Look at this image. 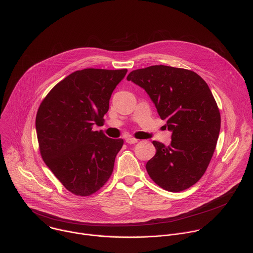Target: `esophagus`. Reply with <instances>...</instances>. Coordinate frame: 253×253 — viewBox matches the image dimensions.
Returning <instances> with one entry per match:
<instances>
[{"mask_svg":"<svg viewBox=\"0 0 253 253\" xmlns=\"http://www.w3.org/2000/svg\"><path fill=\"white\" fill-rule=\"evenodd\" d=\"M126 142H127L128 144H135V143L138 142V140L135 139V138H133V137H128V138L126 139Z\"/></svg>","mask_w":253,"mask_h":253,"instance_id":"obj_1","label":"esophagus"}]
</instances>
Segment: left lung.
<instances>
[{
  "label": "left lung",
  "instance_id": "obj_1",
  "mask_svg": "<svg viewBox=\"0 0 253 253\" xmlns=\"http://www.w3.org/2000/svg\"><path fill=\"white\" fill-rule=\"evenodd\" d=\"M127 80L146 91L172 132L169 146L153 141L149 176L167 191L189 188L206 171L220 131V113L208 85L193 71L164 65L134 70Z\"/></svg>",
  "mask_w": 253,
  "mask_h": 253
}]
</instances>
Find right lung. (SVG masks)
Masks as SVG:
<instances>
[{
	"label": "right lung",
	"instance_id": "obj_1",
	"mask_svg": "<svg viewBox=\"0 0 253 253\" xmlns=\"http://www.w3.org/2000/svg\"><path fill=\"white\" fill-rule=\"evenodd\" d=\"M127 69H84L59 82L41 103L36 131L42 158L67 190L88 196L110 178L122 139L93 126L103 121Z\"/></svg>",
	"mask_w": 253,
	"mask_h": 253
}]
</instances>
